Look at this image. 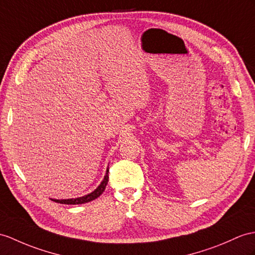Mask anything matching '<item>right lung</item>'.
I'll return each mask as SVG.
<instances>
[{
	"label": "right lung",
	"mask_w": 255,
	"mask_h": 255,
	"mask_svg": "<svg viewBox=\"0 0 255 255\" xmlns=\"http://www.w3.org/2000/svg\"><path fill=\"white\" fill-rule=\"evenodd\" d=\"M109 167H107V171H106V175L104 176V179L102 181V183L98 185V187L94 190L90 192V194L82 196V197H78V198H72V199H51L54 202H57V203H61V204H82V203H86V202H90L95 200L96 198H98L101 196L103 192L106 189V186L108 184L109 181Z\"/></svg>",
	"instance_id": "1"
}]
</instances>
